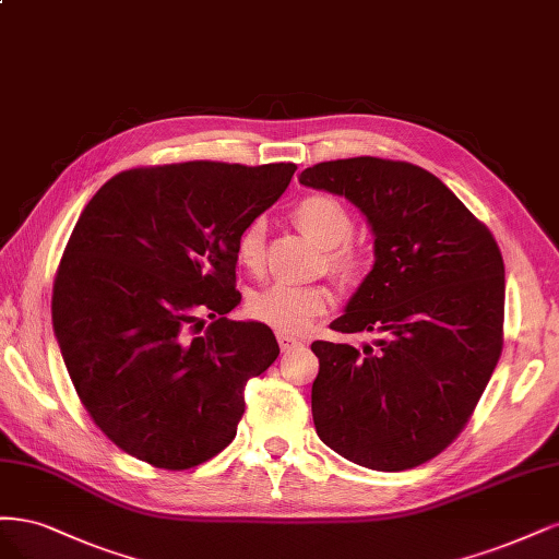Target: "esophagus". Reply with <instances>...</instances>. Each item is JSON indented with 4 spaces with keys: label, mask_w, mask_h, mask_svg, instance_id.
I'll return each mask as SVG.
<instances>
[{
    "label": "esophagus",
    "mask_w": 559,
    "mask_h": 559,
    "mask_svg": "<svg viewBox=\"0 0 559 559\" xmlns=\"http://www.w3.org/2000/svg\"><path fill=\"white\" fill-rule=\"evenodd\" d=\"M278 344H281V350L283 353H287V350H293V348H299L301 346V338H297V336H293V334H278Z\"/></svg>",
    "instance_id": "obj_1"
}]
</instances>
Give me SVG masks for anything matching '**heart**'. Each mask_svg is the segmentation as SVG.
<instances>
[{"instance_id": "obj_1", "label": "heart", "mask_w": 559, "mask_h": 559, "mask_svg": "<svg viewBox=\"0 0 559 559\" xmlns=\"http://www.w3.org/2000/svg\"><path fill=\"white\" fill-rule=\"evenodd\" d=\"M293 223L313 243L325 248V269L338 281L350 283L362 276L367 255L362 246L350 237L355 218L350 209L334 194L316 192L306 194L293 209ZM266 250V225L262 218L250 221L237 243V255L243 269L258 274L264 264ZM332 306V293L325 285H290L274 283L253 293L248 299V309L255 320L274 328L283 334H299L311 322L328 313Z\"/></svg>"}]
</instances>
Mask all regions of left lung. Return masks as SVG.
Instances as JSON below:
<instances>
[{"label": "left lung", "instance_id": "obj_1", "mask_svg": "<svg viewBox=\"0 0 559 559\" xmlns=\"http://www.w3.org/2000/svg\"><path fill=\"white\" fill-rule=\"evenodd\" d=\"M299 183L346 197L376 237L371 272L332 330L381 336L362 350L313 341L316 431L367 469H413L457 439L499 362V246L435 174L408 162H320Z\"/></svg>", "mask_w": 559, "mask_h": 559}]
</instances>
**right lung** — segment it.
I'll use <instances>...</instances> for the list:
<instances>
[{"mask_svg":"<svg viewBox=\"0 0 559 559\" xmlns=\"http://www.w3.org/2000/svg\"><path fill=\"white\" fill-rule=\"evenodd\" d=\"M295 169L139 167L83 209L52 283V330L90 418L128 455L181 472L237 437L246 383L281 353L262 322L227 318L241 301L237 243Z\"/></svg>","mask_w":559,"mask_h":559,"instance_id":"right-lung-1","label":"right lung"}]
</instances>
